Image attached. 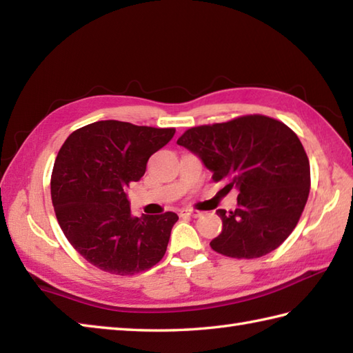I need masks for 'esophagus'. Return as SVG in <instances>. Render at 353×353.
Segmentation results:
<instances>
[{
    "label": "esophagus",
    "mask_w": 353,
    "mask_h": 353,
    "mask_svg": "<svg viewBox=\"0 0 353 353\" xmlns=\"http://www.w3.org/2000/svg\"><path fill=\"white\" fill-rule=\"evenodd\" d=\"M182 214H183V216H190V217H194V219L203 216V212H200L197 210H185V211H182Z\"/></svg>",
    "instance_id": "esophagus-1"
}]
</instances>
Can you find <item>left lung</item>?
I'll return each instance as SVG.
<instances>
[{
    "label": "left lung",
    "mask_w": 353,
    "mask_h": 353,
    "mask_svg": "<svg viewBox=\"0 0 353 353\" xmlns=\"http://www.w3.org/2000/svg\"><path fill=\"white\" fill-rule=\"evenodd\" d=\"M177 143L197 154L214 182L239 190L237 208L219 210L222 232L211 240L231 259H259L285 241L299 223L310 190L305 148L285 123L263 114L186 130Z\"/></svg>",
    "instance_id": "left-lung-1"
}]
</instances>
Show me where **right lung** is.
<instances>
[{
	"label": "right lung",
	"mask_w": 353,
	"mask_h": 353,
	"mask_svg": "<svg viewBox=\"0 0 353 353\" xmlns=\"http://www.w3.org/2000/svg\"><path fill=\"white\" fill-rule=\"evenodd\" d=\"M174 133L99 121L73 131L61 147L50 181L54 214L70 245L101 271L134 275L165 255L177 214L133 217L125 190Z\"/></svg>",
	"instance_id": "obj_1"
}]
</instances>
